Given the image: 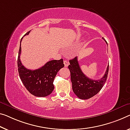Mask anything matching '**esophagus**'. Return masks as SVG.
Returning <instances> with one entry per match:
<instances>
[{
	"instance_id": "1",
	"label": "esophagus",
	"mask_w": 130,
	"mask_h": 130,
	"mask_svg": "<svg viewBox=\"0 0 130 130\" xmlns=\"http://www.w3.org/2000/svg\"><path fill=\"white\" fill-rule=\"evenodd\" d=\"M63 62H64V66L65 67H67L68 66H69V63L68 62L67 60H64Z\"/></svg>"
}]
</instances>
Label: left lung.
Returning a JSON list of instances; mask_svg holds the SVG:
<instances>
[{"mask_svg": "<svg viewBox=\"0 0 130 130\" xmlns=\"http://www.w3.org/2000/svg\"><path fill=\"white\" fill-rule=\"evenodd\" d=\"M68 68L70 71L72 88L74 93L81 99H88L96 95L102 88L106 81L109 65L105 75L101 79L95 80L89 78L83 73L79 67L77 57L70 60Z\"/></svg>", "mask_w": 130, "mask_h": 130, "instance_id": "8db88e82", "label": "left lung"}]
</instances>
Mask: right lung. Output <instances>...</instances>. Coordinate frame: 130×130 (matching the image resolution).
<instances>
[{"label": "right lung", "mask_w": 130, "mask_h": 130, "mask_svg": "<svg viewBox=\"0 0 130 130\" xmlns=\"http://www.w3.org/2000/svg\"><path fill=\"white\" fill-rule=\"evenodd\" d=\"M29 32H28L25 35H28ZM23 38L20 41L17 60L20 77L26 89L32 95L38 97L47 96L53 91V81L57 72L64 66L63 60L61 59L58 60H51L43 66L34 70L26 69L20 60L21 42Z\"/></svg>", "instance_id": "1"}]
</instances>
